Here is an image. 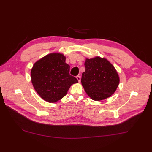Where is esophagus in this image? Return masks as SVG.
Here are the masks:
<instances>
[{
	"label": "esophagus",
	"instance_id": "obj_1",
	"mask_svg": "<svg viewBox=\"0 0 152 152\" xmlns=\"http://www.w3.org/2000/svg\"><path fill=\"white\" fill-rule=\"evenodd\" d=\"M76 79H77V80H78V82H80V76H76Z\"/></svg>",
	"mask_w": 152,
	"mask_h": 152
}]
</instances>
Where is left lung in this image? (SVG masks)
Returning <instances> with one entry per match:
<instances>
[{
  "label": "left lung",
  "mask_w": 152,
  "mask_h": 152,
  "mask_svg": "<svg viewBox=\"0 0 152 152\" xmlns=\"http://www.w3.org/2000/svg\"><path fill=\"white\" fill-rule=\"evenodd\" d=\"M85 71L81 83L85 91L92 100L100 101L111 97L116 91L120 77L113 65L99 56L86 58Z\"/></svg>",
  "instance_id": "1"
}]
</instances>
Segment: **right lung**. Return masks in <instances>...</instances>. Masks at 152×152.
Listing matches in <instances>:
<instances>
[{"mask_svg": "<svg viewBox=\"0 0 152 152\" xmlns=\"http://www.w3.org/2000/svg\"><path fill=\"white\" fill-rule=\"evenodd\" d=\"M66 57L59 52L51 53L37 61L31 70V82L40 97L55 103L66 96L70 86L78 82L69 74Z\"/></svg>", "mask_w": 152, "mask_h": 152, "instance_id": "add662e5", "label": "right lung"}]
</instances>
